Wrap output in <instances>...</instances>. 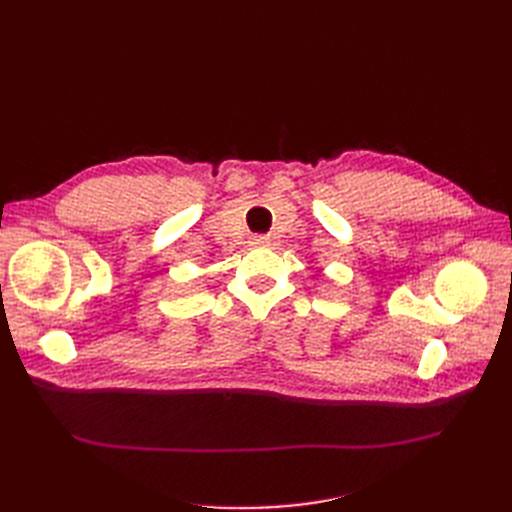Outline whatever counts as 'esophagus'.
I'll return each mask as SVG.
<instances>
[{
  "label": "esophagus",
  "instance_id": "esophagus-1",
  "mask_svg": "<svg viewBox=\"0 0 512 512\" xmlns=\"http://www.w3.org/2000/svg\"><path fill=\"white\" fill-rule=\"evenodd\" d=\"M250 243H252L254 247H267V245L271 243V239H269L267 235H252V237H250Z\"/></svg>",
  "mask_w": 512,
  "mask_h": 512
}]
</instances>
